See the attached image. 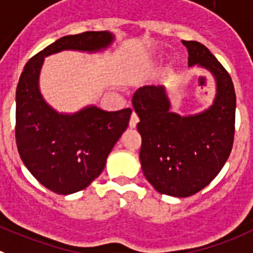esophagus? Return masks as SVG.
Segmentation results:
<instances>
[{
  "mask_svg": "<svg viewBox=\"0 0 253 253\" xmlns=\"http://www.w3.org/2000/svg\"><path fill=\"white\" fill-rule=\"evenodd\" d=\"M138 121H140V118H138L137 113L132 112L131 118H129V127H132V128H133V127H136V125L138 124Z\"/></svg>",
  "mask_w": 253,
  "mask_h": 253,
  "instance_id": "1",
  "label": "esophagus"
}]
</instances>
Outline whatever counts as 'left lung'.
I'll list each match as a JSON object with an SVG mask.
<instances>
[{
    "mask_svg": "<svg viewBox=\"0 0 253 253\" xmlns=\"http://www.w3.org/2000/svg\"><path fill=\"white\" fill-rule=\"evenodd\" d=\"M183 44L189 67L200 65L214 76L217 97L200 115L181 117L170 112L163 85L136 90L132 104L140 117V161L145 177L159 193L185 198L218 175L232 151L236 122V93L229 73L198 42Z\"/></svg>",
    "mask_w": 253,
    "mask_h": 253,
    "instance_id": "left-lung-1",
    "label": "left lung"
}]
</instances>
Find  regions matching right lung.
I'll use <instances>...</instances> for the list:
<instances>
[{"label":"right lung","instance_id":"add662e5","mask_svg":"<svg viewBox=\"0 0 253 253\" xmlns=\"http://www.w3.org/2000/svg\"><path fill=\"white\" fill-rule=\"evenodd\" d=\"M113 40L107 31L68 35L27 61L16 89V145L20 158L36 180L56 194L83 190L103 171L106 160L126 131L131 108L106 112L88 107L76 115H59L39 90L44 56L61 50L93 51Z\"/></svg>","mask_w":253,"mask_h":253}]
</instances>
